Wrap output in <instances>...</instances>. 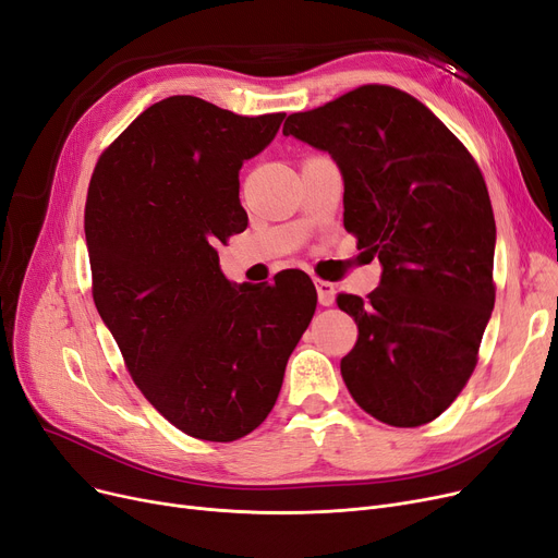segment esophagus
<instances>
[{
  "label": "esophagus",
  "instance_id": "1",
  "mask_svg": "<svg viewBox=\"0 0 558 558\" xmlns=\"http://www.w3.org/2000/svg\"><path fill=\"white\" fill-rule=\"evenodd\" d=\"M315 287H317L319 305H333V301H336V284L328 282V280H315Z\"/></svg>",
  "mask_w": 558,
  "mask_h": 558
}]
</instances>
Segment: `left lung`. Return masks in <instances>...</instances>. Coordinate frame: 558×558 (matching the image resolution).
I'll use <instances>...</instances> for the list:
<instances>
[{"instance_id":"left-lung-1","label":"left lung","mask_w":558,"mask_h":558,"mask_svg":"<svg viewBox=\"0 0 558 558\" xmlns=\"http://www.w3.org/2000/svg\"><path fill=\"white\" fill-rule=\"evenodd\" d=\"M292 135L336 160L344 227L381 280L365 301L340 294L359 340L340 361L369 416L418 427L441 416L476 367L494 307V225L485 179L423 102L365 85L290 114Z\"/></svg>"}]
</instances>
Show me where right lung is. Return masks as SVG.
<instances>
[{
  "instance_id": "obj_1",
  "label": "right lung",
  "mask_w": 558,
  "mask_h": 558,
  "mask_svg": "<svg viewBox=\"0 0 558 558\" xmlns=\"http://www.w3.org/2000/svg\"><path fill=\"white\" fill-rule=\"evenodd\" d=\"M284 114L195 96L144 110L92 174L85 236L96 311L137 388L185 435L234 441L274 409L317 292L303 271L232 284L216 245L245 230L239 170Z\"/></svg>"
}]
</instances>
